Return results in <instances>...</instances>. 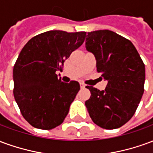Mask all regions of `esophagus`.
<instances>
[{
	"mask_svg": "<svg viewBox=\"0 0 153 153\" xmlns=\"http://www.w3.org/2000/svg\"><path fill=\"white\" fill-rule=\"evenodd\" d=\"M80 87H81V88H85V87H86V85H85V84H84V83H80Z\"/></svg>",
	"mask_w": 153,
	"mask_h": 153,
	"instance_id": "34e87169",
	"label": "esophagus"
}]
</instances>
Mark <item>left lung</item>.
<instances>
[{"label": "left lung", "instance_id": "obj_1", "mask_svg": "<svg viewBox=\"0 0 153 153\" xmlns=\"http://www.w3.org/2000/svg\"><path fill=\"white\" fill-rule=\"evenodd\" d=\"M85 45L95 56L97 71L108 81L102 91L86 87L88 112L102 128H120L134 115L144 92L143 61L130 41L110 30L88 33Z\"/></svg>", "mask_w": 153, "mask_h": 153}]
</instances>
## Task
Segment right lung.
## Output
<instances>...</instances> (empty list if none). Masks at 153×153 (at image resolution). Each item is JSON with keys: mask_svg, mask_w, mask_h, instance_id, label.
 I'll list each match as a JSON object with an SVG mask.
<instances>
[{"mask_svg": "<svg viewBox=\"0 0 153 153\" xmlns=\"http://www.w3.org/2000/svg\"><path fill=\"white\" fill-rule=\"evenodd\" d=\"M86 32L51 30L28 41L13 69L14 97L22 115L35 128L51 129L62 124L79 91L76 81L64 83L56 74L83 43Z\"/></svg>", "mask_w": 153, "mask_h": 153, "instance_id": "1", "label": "right lung"}]
</instances>
